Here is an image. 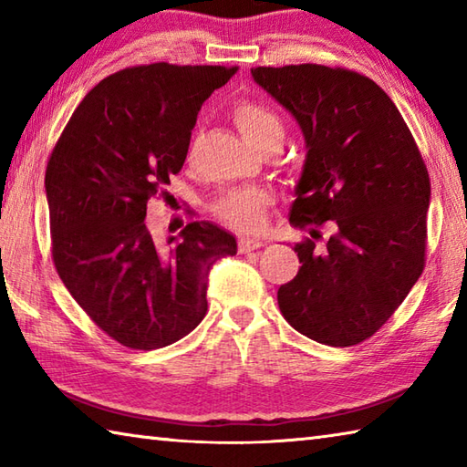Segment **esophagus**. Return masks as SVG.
Returning a JSON list of instances; mask_svg holds the SVG:
<instances>
[{"instance_id":"34e87169","label":"esophagus","mask_w":467,"mask_h":467,"mask_svg":"<svg viewBox=\"0 0 467 467\" xmlns=\"http://www.w3.org/2000/svg\"><path fill=\"white\" fill-rule=\"evenodd\" d=\"M264 245L262 240H256V237H242L240 240V252L242 254H248V252H254V250H260Z\"/></svg>"}]
</instances>
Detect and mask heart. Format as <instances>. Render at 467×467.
I'll return each mask as SVG.
<instances>
[{
	"label": "heart",
	"instance_id": "b5f03b06",
	"mask_svg": "<svg viewBox=\"0 0 467 467\" xmlns=\"http://www.w3.org/2000/svg\"><path fill=\"white\" fill-rule=\"evenodd\" d=\"M234 121L242 136L256 148L264 140L283 136V121L275 111L254 101H240L234 108ZM268 203V192L262 189H234L217 199L215 215L234 230L250 232L260 225V211Z\"/></svg>",
	"mask_w": 467,
	"mask_h": 467
}]
</instances>
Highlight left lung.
Here are the masks:
<instances>
[{
    "label": "left lung",
    "instance_id": "8db88e82",
    "mask_svg": "<svg viewBox=\"0 0 467 467\" xmlns=\"http://www.w3.org/2000/svg\"><path fill=\"white\" fill-rule=\"evenodd\" d=\"M252 78L305 136L290 223H333L323 248L295 244L301 268L278 288V306L309 339L356 346L390 319L423 272L425 162L397 105L372 78L323 65L256 67Z\"/></svg>",
    "mask_w": 467,
    "mask_h": 467
}]
</instances>
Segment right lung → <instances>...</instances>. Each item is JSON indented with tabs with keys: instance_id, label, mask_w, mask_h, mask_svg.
<instances>
[{
	"instance_id": "1",
	"label": "right lung",
	"mask_w": 467,
	"mask_h": 467,
	"mask_svg": "<svg viewBox=\"0 0 467 467\" xmlns=\"http://www.w3.org/2000/svg\"><path fill=\"white\" fill-rule=\"evenodd\" d=\"M237 67L154 63L103 78L85 95L47 166L52 260L97 327L131 349L179 341L203 321L213 264L235 256V237L191 222L164 244L146 205L189 152L207 97Z\"/></svg>"
}]
</instances>
